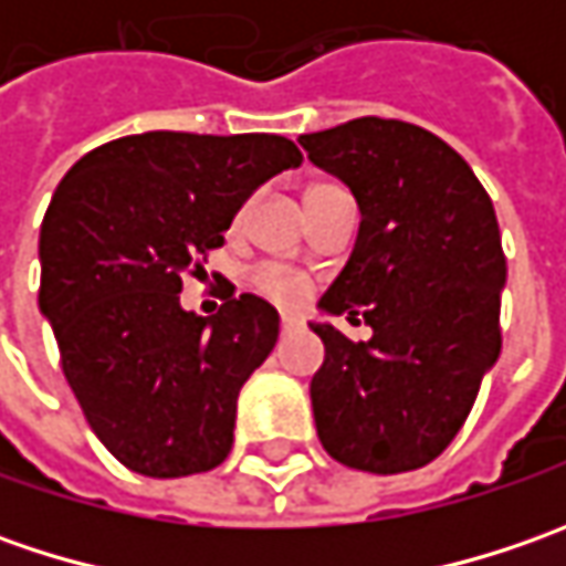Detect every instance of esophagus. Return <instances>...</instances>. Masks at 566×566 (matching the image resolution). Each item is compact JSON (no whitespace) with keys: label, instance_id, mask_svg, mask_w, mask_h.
<instances>
[{"label":"esophagus","instance_id":"esophagus-1","mask_svg":"<svg viewBox=\"0 0 566 566\" xmlns=\"http://www.w3.org/2000/svg\"><path fill=\"white\" fill-rule=\"evenodd\" d=\"M280 327H283V334H290V331H298V327H302V317L283 315V317H280Z\"/></svg>","mask_w":566,"mask_h":566}]
</instances>
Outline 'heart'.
<instances>
[{
	"label": "heart",
	"instance_id": "b5f03b06",
	"mask_svg": "<svg viewBox=\"0 0 566 566\" xmlns=\"http://www.w3.org/2000/svg\"><path fill=\"white\" fill-rule=\"evenodd\" d=\"M331 188V186H317ZM315 191V188H312ZM254 290L258 295H264L273 305H302L308 293H312V283L302 276V273L290 271V268H280V264H264L254 273Z\"/></svg>",
	"mask_w": 566,
	"mask_h": 566
}]
</instances>
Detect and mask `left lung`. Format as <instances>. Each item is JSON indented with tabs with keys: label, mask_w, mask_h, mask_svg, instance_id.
Listing matches in <instances>:
<instances>
[{
	"label": "left lung",
	"mask_w": 566,
	"mask_h": 566,
	"mask_svg": "<svg viewBox=\"0 0 566 566\" xmlns=\"http://www.w3.org/2000/svg\"><path fill=\"white\" fill-rule=\"evenodd\" d=\"M298 144L361 213L317 308L371 327L353 343L327 321L312 324L324 339L312 378L317 438L349 469H419L457 438L501 356L507 258L489 191L450 144L409 122L361 116Z\"/></svg>",
	"instance_id": "left-lung-1"
}]
</instances>
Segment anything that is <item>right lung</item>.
Wrapping results in <instances>:
<instances>
[{"mask_svg": "<svg viewBox=\"0 0 566 566\" xmlns=\"http://www.w3.org/2000/svg\"><path fill=\"white\" fill-rule=\"evenodd\" d=\"M302 154L280 135L144 132L84 154L40 227V312L62 371L122 467L182 479L232 450L235 400L271 356L280 315L223 295L210 317L179 305L182 273L223 245L251 198Z\"/></svg>", "mask_w": 566, "mask_h": 566, "instance_id": "right-lung-1", "label": "right lung"}]
</instances>
